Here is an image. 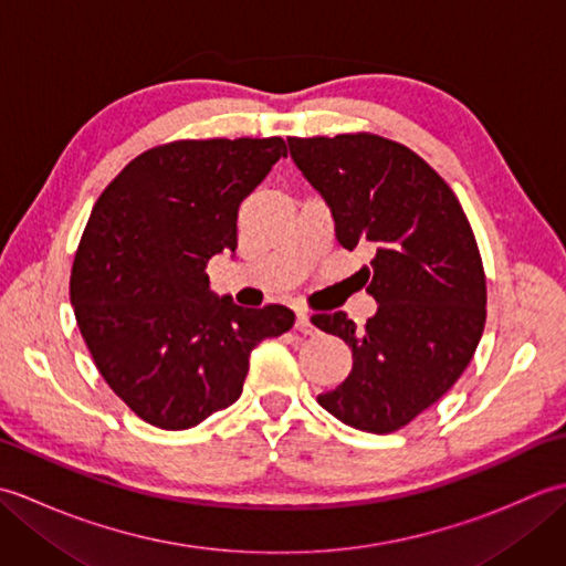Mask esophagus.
Segmentation results:
<instances>
[{"instance_id":"obj_1","label":"esophagus","mask_w":566,"mask_h":566,"mask_svg":"<svg viewBox=\"0 0 566 566\" xmlns=\"http://www.w3.org/2000/svg\"><path fill=\"white\" fill-rule=\"evenodd\" d=\"M296 331L298 333H304V335H314L316 333V328H314V323H311V318H308V314L304 308H296Z\"/></svg>"}]
</instances>
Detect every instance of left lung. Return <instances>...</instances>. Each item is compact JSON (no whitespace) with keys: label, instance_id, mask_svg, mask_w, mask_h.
Here are the masks:
<instances>
[{"label":"left lung","instance_id":"left-lung-1","mask_svg":"<svg viewBox=\"0 0 566 566\" xmlns=\"http://www.w3.org/2000/svg\"><path fill=\"white\" fill-rule=\"evenodd\" d=\"M286 143L331 207L338 243L371 252L359 274L379 304L365 328L345 311L311 318L353 350V371L318 403L345 426L387 436L448 394L482 340L486 276L472 226L448 182L401 143L375 134Z\"/></svg>","mask_w":566,"mask_h":566}]
</instances>
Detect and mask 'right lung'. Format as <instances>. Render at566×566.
Here are the masks:
<instances>
[{"mask_svg":"<svg viewBox=\"0 0 566 566\" xmlns=\"http://www.w3.org/2000/svg\"><path fill=\"white\" fill-rule=\"evenodd\" d=\"M282 138L172 140L140 153L102 191L70 274L94 365L146 423L187 430L231 406L252 347L294 326L280 304L235 306L207 264L238 248V207Z\"/></svg>","mask_w":566,"mask_h":566,"instance_id":"obj_1","label":"right lung"}]
</instances>
